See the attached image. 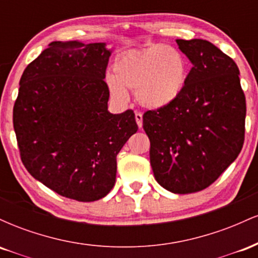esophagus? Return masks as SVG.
Instances as JSON below:
<instances>
[{
  "instance_id": "obj_1",
  "label": "esophagus",
  "mask_w": 258,
  "mask_h": 258,
  "mask_svg": "<svg viewBox=\"0 0 258 258\" xmlns=\"http://www.w3.org/2000/svg\"><path fill=\"white\" fill-rule=\"evenodd\" d=\"M135 117H136V121H137V125L139 128H142V126H143V115H142V112L137 111L135 114Z\"/></svg>"
}]
</instances>
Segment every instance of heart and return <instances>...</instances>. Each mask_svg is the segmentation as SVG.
<instances>
[{
  "label": "heart",
  "mask_w": 258,
  "mask_h": 258,
  "mask_svg": "<svg viewBox=\"0 0 258 258\" xmlns=\"http://www.w3.org/2000/svg\"><path fill=\"white\" fill-rule=\"evenodd\" d=\"M114 78L108 85L116 98H125V90L136 91L143 106L158 109L173 102L184 87L186 61L178 49L154 46L146 51L127 52L112 67Z\"/></svg>",
  "instance_id": "obj_1"
}]
</instances>
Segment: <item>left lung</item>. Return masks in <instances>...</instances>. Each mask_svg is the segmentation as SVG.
I'll list each match as a JSON object with an SVG mask.
<instances>
[{"mask_svg": "<svg viewBox=\"0 0 258 258\" xmlns=\"http://www.w3.org/2000/svg\"><path fill=\"white\" fill-rule=\"evenodd\" d=\"M193 64L179 96L144 112L150 165L176 194L203 190L238 158L245 139L246 100L238 65L206 40H177Z\"/></svg>", "mask_w": 258, "mask_h": 258, "instance_id": "8db88e82", "label": "left lung"}]
</instances>
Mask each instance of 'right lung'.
I'll return each mask as SVG.
<instances>
[{
    "mask_svg": "<svg viewBox=\"0 0 258 258\" xmlns=\"http://www.w3.org/2000/svg\"><path fill=\"white\" fill-rule=\"evenodd\" d=\"M105 43L48 44L25 68L13 108L20 159L47 188L96 201L116 179V155L137 132L135 112L108 111Z\"/></svg>",
    "mask_w": 258,
    "mask_h": 258,
    "instance_id": "1",
    "label": "right lung"
}]
</instances>
